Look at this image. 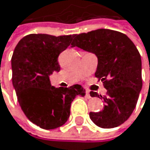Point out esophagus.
<instances>
[{
    "label": "esophagus",
    "mask_w": 150,
    "mask_h": 150,
    "mask_svg": "<svg viewBox=\"0 0 150 150\" xmlns=\"http://www.w3.org/2000/svg\"><path fill=\"white\" fill-rule=\"evenodd\" d=\"M86 98H87V99H90L91 98V96H90V93H89V91H86Z\"/></svg>",
    "instance_id": "1"
}]
</instances>
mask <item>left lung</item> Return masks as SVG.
<instances>
[{
	"label": "left lung",
	"mask_w": 150,
	"mask_h": 150,
	"mask_svg": "<svg viewBox=\"0 0 150 150\" xmlns=\"http://www.w3.org/2000/svg\"><path fill=\"white\" fill-rule=\"evenodd\" d=\"M72 45L97 56L95 76L103 82L106 95L105 108L90 112L94 123L102 128L123 124L131 116L142 88L141 57L134 42L126 34L108 29H98L74 36ZM91 96H98L90 92Z\"/></svg>",
	"instance_id": "8db88e82"
}]
</instances>
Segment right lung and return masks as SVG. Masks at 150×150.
<instances>
[{"instance_id":"add662e5","label":"right lung","mask_w":150,"mask_h":150,"mask_svg":"<svg viewBox=\"0 0 150 150\" xmlns=\"http://www.w3.org/2000/svg\"><path fill=\"white\" fill-rule=\"evenodd\" d=\"M74 35L32 33L20 40L11 57L13 85L18 102L31 122L44 129L63 126L70 116L71 103L86 91L80 85L56 88L50 74L60 71L58 56Z\"/></svg>"}]
</instances>
